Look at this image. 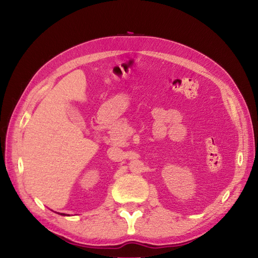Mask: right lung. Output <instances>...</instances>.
I'll return each instance as SVG.
<instances>
[{
    "label": "right lung",
    "mask_w": 258,
    "mask_h": 258,
    "mask_svg": "<svg viewBox=\"0 0 258 258\" xmlns=\"http://www.w3.org/2000/svg\"><path fill=\"white\" fill-rule=\"evenodd\" d=\"M59 215H64V216H65V215H67V214H63V213H61V214H59Z\"/></svg>",
    "instance_id": "right-lung-1"
}]
</instances>
